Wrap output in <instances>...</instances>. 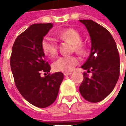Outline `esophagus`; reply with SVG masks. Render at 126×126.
I'll return each instance as SVG.
<instances>
[{
	"label": "esophagus",
	"instance_id": "esophagus-1",
	"mask_svg": "<svg viewBox=\"0 0 126 126\" xmlns=\"http://www.w3.org/2000/svg\"><path fill=\"white\" fill-rule=\"evenodd\" d=\"M64 76H69V75H71V72H65V73H64Z\"/></svg>",
	"mask_w": 126,
	"mask_h": 126
}]
</instances>
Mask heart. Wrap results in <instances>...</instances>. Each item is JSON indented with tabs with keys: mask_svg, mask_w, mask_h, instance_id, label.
<instances>
[{
	"mask_svg": "<svg viewBox=\"0 0 126 126\" xmlns=\"http://www.w3.org/2000/svg\"><path fill=\"white\" fill-rule=\"evenodd\" d=\"M56 35L63 40L73 43L74 50L78 53L85 52L84 44L82 42V36L76 30L73 28L65 29L57 32ZM42 48L46 55L50 58L55 57L57 54V42L51 36H46L42 42ZM79 63L78 58L73 55L62 56L52 64V68L55 71L68 72L71 71Z\"/></svg>",
	"mask_w": 126,
	"mask_h": 126,
	"instance_id": "heart-1",
	"label": "heart"
}]
</instances>
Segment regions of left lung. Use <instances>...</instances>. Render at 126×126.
Here are the masks:
<instances>
[{
  "label": "left lung",
  "instance_id": "obj_1",
  "mask_svg": "<svg viewBox=\"0 0 126 126\" xmlns=\"http://www.w3.org/2000/svg\"><path fill=\"white\" fill-rule=\"evenodd\" d=\"M87 29L91 40L89 57L81 67L93 76L84 73L79 93L91 103L105 99L113 91L119 76V56L110 32L93 20H79Z\"/></svg>",
  "mask_w": 126,
  "mask_h": 126
}]
</instances>
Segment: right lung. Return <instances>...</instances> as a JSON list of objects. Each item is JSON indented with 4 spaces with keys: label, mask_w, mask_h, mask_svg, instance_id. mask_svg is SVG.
<instances>
[{
    "label": "right lung",
    "mask_w": 126,
    "mask_h": 126,
    "mask_svg": "<svg viewBox=\"0 0 126 126\" xmlns=\"http://www.w3.org/2000/svg\"><path fill=\"white\" fill-rule=\"evenodd\" d=\"M52 27L51 23L30 26L15 40L10 60L17 88L26 100L40 108L55 102L63 79L61 72L40 76L42 72L46 74L50 70L45 61L42 42Z\"/></svg>",
    "instance_id": "add662e5"
}]
</instances>
